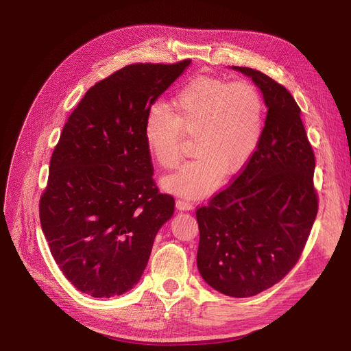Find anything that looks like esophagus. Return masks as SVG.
<instances>
[{"mask_svg":"<svg viewBox=\"0 0 351 351\" xmlns=\"http://www.w3.org/2000/svg\"><path fill=\"white\" fill-rule=\"evenodd\" d=\"M176 206L178 210H192L193 209V204L187 199H177Z\"/></svg>","mask_w":351,"mask_h":351,"instance_id":"obj_1","label":"esophagus"}]
</instances>
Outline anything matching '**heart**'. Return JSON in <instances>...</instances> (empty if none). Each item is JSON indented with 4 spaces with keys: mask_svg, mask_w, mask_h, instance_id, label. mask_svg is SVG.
Returning a JSON list of instances; mask_svg holds the SVG:
<instances>
[{
    "mask_svg": "<svg viewBox=\"0 0 351 351\" xmlns=\"http://www.w3.org/2000/svg\"><path fill=\"white\" fill-rule=\"evenodd\" d=\"M267 104L253 83L215 76L190 79L173 98V110L155 104L143 121L146 149L162 169H174L195 137V159L162 186L186 197H202L234 176L256 154L265 130Z\"/></svg>",
    "mask_w": 351,
    "mask_h": 351,
    "instance_id": "obj_1",
    "label": "heart"
}]
</instances>
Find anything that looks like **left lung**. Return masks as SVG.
Listing matches in <instances>:
<instances>
[{
    "label": "left lung",
    "instance_id": "obj_1",
    "mask_svg": "<svg viewBox=\"0 0 351 351\" xmlns=\"http://www.w3.org/2000/svg\"><path fill=\"white\" fill-rule=\"evenodd\" d=\"M268 107L256 154L228 187L196 209L197 268L212 289L250 297L299 262L317 214L315 154L300 107L282 84L249 67Z\"/></svg>",
    "mask_w": 351,
    "mask_h": 351
}]
</instances>
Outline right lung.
I'll return each instance as SVG.
<instances>
[{
  "instance_id": "obj_1",
  "label": "right lung",
  "mask_w": 351,
  "mask_h": 351,
  "mask_svg": "<svg viewBox=\"0 0 351 351\" xmlns=\"http://www.w3.org/2000/svg\"><path fill=\"white\" fill-rule=\"evenodd\" d=\"M192 60L136 62L95 83L62 127L39 199L52 258L82 293L112 297L141 280L174 214L143 139L147 110Z\"/></svg>"
}]
</instances>
